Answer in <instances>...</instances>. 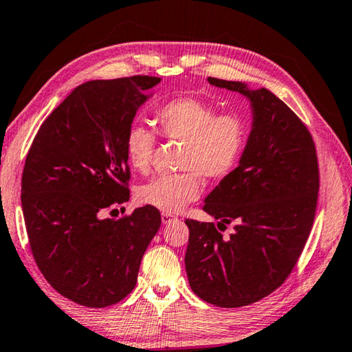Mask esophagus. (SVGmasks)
<instances>
[{
  "label": "esophagus",
  "instance_id": "obj_1",
  "mask_svg": "<svg viewBox=\"0 0 352 352\" xmlns=\"http://www.w3.org/2000/svg\"><path fill=\"white\" fill-rule=\"evenodd\" d=\"M162 220H163V223H169V222H172V220H175V216H172V214H169V212H163Z\"/></svg>",
  "mask_w": 352,
  "mask_h": 352
}]
</instances>
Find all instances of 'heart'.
Instances as JSON below:
<instances>
[{
    "label": "heart",
    "mask_w": 352,
    "mask_h": 352,
    "mask_svg": "<svg viewBox=\"0 0 352 352\" xmlns=\"http://www.w3.org/2000/svg\"><path fill=\"white\" fill-rule=\"evenodd\" d=\"M155 122L160 133L182 141V174L158 177L136 190L140 204L163 212H178L200 195V178L220 180L233 170L242 157L247 141V126L234 113L217 115L212 105L197 98H177L160 107ZM153 130L130 127L124 138V152L132 169L146 172L155 151Z\"/></svg>",
    "instance_id": "b5f03b06"
}]
</instances>
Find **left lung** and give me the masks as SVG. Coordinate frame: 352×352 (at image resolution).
<instances>
[{"label":"left lung","mask_w":352,"mask_h":352,"mask_svg":"<svg viewBox=\"0 0 352 352\" xmlns=\"http://www.w3.org/2000/svg\"><path fill=\"white\" fill-rule=\"evenodd\" d=\"M210 85L242 94L252 127L237 168L205 199L214 223L186 220L184 256L190 289L219 307L262 300L290 275L314 225L318 163L311 133L267 88L208 77ZM233 223L228 238L219 229Z\"/></svg>","instance_id":"left-lung-1"}]
</instances>
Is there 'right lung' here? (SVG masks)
<instances>
[{
	"instance_id": "obj_1",
	"label": "right lung",
	"mask_w": 352,
	"mask_h": 352,
	"mask_svg": "<svg viewBox=\"0 0 352 352\" xmlns=\"http://www.w3.org/2000/svg\"><path fill=\"white\" fill-rule=\"evenodd\" d=\"M158 77L90 80L41 124L26 157L21 208L40 272L77 305H116L135 289L142 254L162 225L152 206L102 219L129 201L124 138Z\"/></svg>"
}]
</instances>
